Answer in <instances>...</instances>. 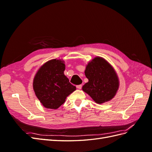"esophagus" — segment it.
<instances>
[{
	"label": "esophagus",
	"instance_id": "34e87169",
	"mask_svg": "<svg viewBox=\"0 0 152 152\" xmlns=\"http://www.w3.org/2000/svg\"><path fill=\"white\" fill-rule=\"evenodd\" d=\"M76 87H77V89H80L82 88V86L81 84H80V85H77V86Z\"/></svg>",
	"mask_w": 152,
	"mask_h": 152
}]
</instances>
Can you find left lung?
I'll use <instances>...</instances> for the list:
<instances>
[{
  "label": "left lung",
  "instance_id": "left-lung-1",
  "mask_svg": "<svg viewBox=\"0 0 152 152\" xmlns=\"http://www.w3.org/2000/svg\"><path fill=\"white\" fill-rule=\"evenodd\" d=\"M85 75L88 79L82 90L94 102L102 104L111 100L119 87L117 73L110 64L102 57H96L86 66Z\"/></svg>",
  "mask_w": 152,
  "mask_h": 152
}]
</instances>
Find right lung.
Returning a JSON list of instances; mask_svg holds the SVG:
<instances>
[{"mask_svg": "<svg viewBox=\"0 0 152 152\" xmlns=\"http://www.w3.org/2000/svg\"><path fill=\"white\" fill-rule=\"evenodd\" d=\"M65 65L61 59H54L44 63L37 72L33 87L37 97L45 108L57 109L76 87L64 75Z\"/></svg>", "mask_w": 152, "mask_h": 152, "instance_id": "right-lung-1", "label": "right lung"}]
</instances>
